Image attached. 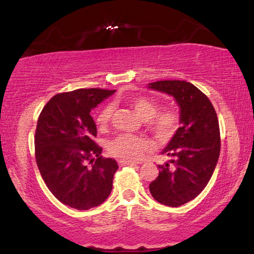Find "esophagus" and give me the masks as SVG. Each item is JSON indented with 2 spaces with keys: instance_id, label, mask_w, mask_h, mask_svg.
<instances>
[{
  "instance_id": "obj_1",
  "label": "esophagus",
  "mask_w": 254,
  "mask_h": 254,
  "mask_svg": "<svg viewBox=\"0 0 254 254\" xmlns=\"http://www.w3.org/2000/svg\"><path fill=\"white\" fill-rule=\"evenodd\" d=\"M136 162L134 161H128V160H119V164L120 165H131V164H134Z\"/></svg>"
}]
</instances>
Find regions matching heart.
<instances>
[{
  "label": "heart",
  "instance_id": "1",
  "mask_svg": "<svg viewBox=\"0 0 254 254\" xmlns=\"http://www.w3.org/2000/svg\"><path fill=\"white\" fill-rule=\"evenodd\" d=\"M130 103L139 117L145 121V127L152 134L161 140L171 137L178 130L180 124V114L174 109L160 110L156 101L144 95L133 96ZM113 104L108 103L100 110L95 122L100 128H105L111 122L113 114ZM149 146V142L142 136L132 134H120L109 142V153L122 160H135L144 153Z\"/></svg>",
  "mask_w": 254,
  "mask_h": 254
}]
</instances>
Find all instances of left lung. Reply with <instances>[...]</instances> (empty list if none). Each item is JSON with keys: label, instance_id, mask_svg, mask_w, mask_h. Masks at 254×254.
I'll return each instance as SVG.
<instances>
[{"label": "left lung", "instance_id": "obj_1", "mask_svg": "<svg viewBox=\"0 0 254 254\" xmlns=\"http://www.w3.org/2000/svg\"><path fill=\"white\" fill-rule=\"evenodd\" d=\"M149 87L172 95L181 109V127L162 151L173 159L158 165V178L149 187L161 204L177 207L195 199L213 174L221 147L218 115L209 98L190 82L156 81Z\"/></svg>", "mask_w": 254, "mask_h": 254}]
</instances>
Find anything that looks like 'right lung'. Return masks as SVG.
<instances>
[{
    "instance_id": "right-lung-1",
    "label": "right lung",
    "mask_w": 254,
    "mask_h": 254,
    "mask_svg": "<svg viewBox=\"0 0 254 254\" xmlns=\"http://www.w3.org/2000/svg\"><path fill=\"white\" fill-rule=\"evenodd\" d=\"M115 90L79 89L54 95L36 126L35 160L49 190L73 209L102 204L112 191L117 161L101 155L92 109Z\"/></svg>"
}]
</instances>
